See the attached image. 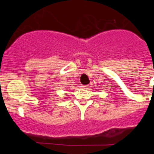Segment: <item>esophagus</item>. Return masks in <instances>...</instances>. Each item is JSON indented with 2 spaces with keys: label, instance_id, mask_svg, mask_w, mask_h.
<instances>
[{
  "label": "esophagus",
  "instance_id": "34e87169",
  "mask_svg": "<svg viewBox=\"0 0 154 154\" xmlns=\"http://www.w3.org/2000/svg\"><path fill=\"white\" fill-rule=\"evenodd\" d=\"M82 88H84V89H87V88H88V85H82L81 86Z\"/></svg>",
  "mask_w": 154,
  "mask_h": 154
}]
</instances>
